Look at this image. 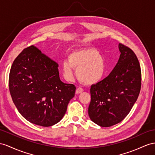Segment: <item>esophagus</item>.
<instances>
[{"instance_id":"obj_1","label":"esophagus","mask_w":155,"mask_h":155,"mask_svg":"<svg viewBox=\"0 0 155 155\" xmlns=\"http://www.w3.org/2000/svg\"><path fill=\"white\" fill-rule=\"evenodd\" d=\"M83 91H84V90H83L82 88H81V87H78V88L76 90V93L77 94H81L83 92Z\"/></svg>"}]
</instances>
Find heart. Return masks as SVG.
Returning <instances> with one entry per match:
<instances>
[{
	"label": "heart",
	"instance_id": "obj_1",
	"mask_svg": "<svg viewBox=\"0 0 155 155\" xmlns=\"http://www.w3.org/2000/svg\"><path fill=\"white\" fill-rule=\"evenodd\" d=\"M74 68L77 69V76L85 84H93L101 81L105 71L104 58L94 48H86L72 51L68 61H63L61 69L63 76L70 81L74 76Z\"/></svg>",
	"mask_w": 155,
	"mask_h": 155
}]
</instances>
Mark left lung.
Instances as JSON below:
<instances>
[{
    "label": "left lung",
    "instance_id": "1",
    "mask_svg": "<svg viewBox=\"0 0 155 155\" xmlns=\"http://www.w3.org/2000/svg\"><path fill=\"white\" fill-rule=\"evenodd\" d=\"M120 55L109 76L91 86L90 118L101 127L117 124L132 109L140 92L141 71L136 55L120 43Z\"/></svg>",
    "mask_w": 155,
    "mask_h": 155
}]
</instances>
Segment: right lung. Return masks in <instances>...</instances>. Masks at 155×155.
Here are the masks:
<instances>
[{"label":"right lung","mask_w":155,"mask_h":155,"mask_svg":"<svg viewBox=\"0 0 155 155\" xmlns=\"http://www.w3.org/2000/svg\"><path fill=\"white\" fill-rule=\"evenodd\" d=\"M9 90L14 104L27 120L48 127L64 116L76 87L61 82L58 63L32 45L14 61Z\"/></svg>","instance_id":"1"}]
</instances>
